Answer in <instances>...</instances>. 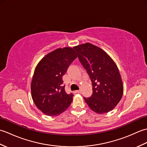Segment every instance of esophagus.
I'll list each match as a JSON object with an SVG mask.
<instances>
[{
  "mask_svg": "<svg viewBox=\"0 0 147 147\" xmlns=\"http://www.w3.org/2000/svg\"><path fill=\"white\" fill-rule=\"evenodd\" d=\"M75 93H80L81 92H82V90H76L75 92H74Z\"/></svg>",
  "mask_w": 147,
  "mask_h": 147,
  "instance_id": "1",
  "label": "esophagus"
}]
</instances>
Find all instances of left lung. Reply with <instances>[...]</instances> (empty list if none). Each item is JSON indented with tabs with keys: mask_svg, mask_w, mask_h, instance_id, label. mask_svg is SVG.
Returning <instances> with one entry per match:
<instances>
[{
	"mask_svg": "<svg viewBox=\"0 0 147 147\" xmlns=\"http://www.w3.org/2000/svg\"><path fill=\"white\" fill-rule=\"evenodd\" d=\"M79 61L91 80L93 93L84 97L93 111L105 114L117 105L123 94V85L116 64L107 53L90 43L75 47Z\"/></svg>",
	"mask_w": 147,
	"mask_h": 147,
	"instance_id": "1",
	"label": "left lung"
}]
</instances>
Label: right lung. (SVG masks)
I'll use <instances>...</instances> for the list:
<instances>
[{
  "label": "right lung",
  "mask_w": 147,
  "mask_h": 147,
  "mask_svg": "<svg viewBox=\"0 0 147 147\" xmlns=\"http://www.w3.org/2000/svg\"><path fill=\"white\" fill-rule=\"evenodd\" d=\"M75 47L57 49L46 55L34 72L31 84L32 96L39 110L49 116L64 112L73 100L63 86L62 76L78 55Z\"/></svg>",
  "instance_id": "1"
}]
</instances>
